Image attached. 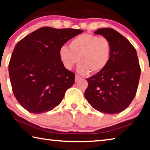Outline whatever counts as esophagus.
<instances>
[{
    "label": "esophagus",
    "instance_id": "obj_1",
    "mask_svg": "<svg viewBox=\"0 0 150 150\" xmlns=\"http://www.w3.org/2000/svg\"><path fill=\"white\" fill-rule=\"evenodd\" d=\"M81 77H79V76H78V75H76L75 76V81L76 83L77 82H78L79 81V80H81Z\"/></svg>",
    "mask_w": 150,
    "mask_h": 150
}]
</instances>
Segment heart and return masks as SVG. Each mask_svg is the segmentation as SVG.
<instances>
[{
	"label": "heart",
	"mask_w": 150,
	"mask_h": 150,
	"mask_svg": "<svg viewBox=\"0 0 150 150\" xmlns=\"http://www.w3.org/2000/svg\"><path fill=\"white\" fill-rule=\"evenodd\" d=\"M69 47L64 45L60 47L59 59L69 70L79 61L77 71L81 75L101 71L110 61L111 47L106 37L83 34L71 40Z\"/></svg>",
	"instance_id": "b5f03b06"
}]
</instances>
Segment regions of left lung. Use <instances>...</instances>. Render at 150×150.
<instances>
[{"instance_id": "obj_1", "label": "left lung", "mask_w": 150, "mask_h": 150, "mask_svg": "<svg viewBox=\"0 0 150 150\" xmlns=\"http://www.w3.org/2000/svg\"><path fill=\"white\" fill-rule=\"evenodd\" d=\"M94 33L110 40L111 56L104 69L86 79L84 96L100 112L119 113L130 105L137 93L141 71L137 51L115 29H98Z\"/></svg>"}]
</instances>
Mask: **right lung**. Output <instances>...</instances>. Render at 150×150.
<instances>
[{"label":"right lung","instance_id":"right-lung-1","mask_svg":"<svg viewBox=\"0 0 150 150\" xmlns=\"http://www.w3.org/2000/svg\"><path fill=\"white\" fill-rule=\"evenodd\" d=\"M83 32L43 27L16 44L8 65L10 83L16 98L29 112L53 110L74 84L75 73L64 66L59 50Z\"/></svg>","mask_w":150,"mask_h":150}]
</instances>
